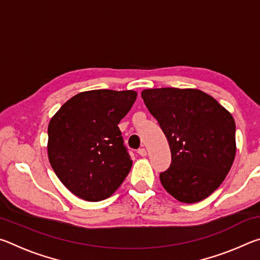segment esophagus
Instances as JSON below:
<instances>
[{
	"label": "esophagus",
	"mask_w": 260,
	"mask_h": 260,
	"mask_svg": "<svg viewBox=\"0 0 260 260\" xmlns=\"http://www.w3.org/2000/svg\"><path fill=\"white\" fill-rule=\"evenodd\" d=\"M138 153L140 156H142V157H144V156H147V150L144 148H141V149H139V151H138Z\"/></svg>",
	"instance_id": "esophagus-1"
}]
</instances>
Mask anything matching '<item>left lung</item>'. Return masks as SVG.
<instances>
[{
    "mask_svg": "<svg viewBox=\"0 0 260 260\" xmlns=\"http://www.w3.org/2000/svg\"><path fill=\"white\" fill-rule=\"evenodd\" d=\"M141 96L170 144L172 162L159 174L162 187L182 203L203 201L234 161V118L212 96L193 88L144 89Z\"/></svg>",
    "mask_w": 260,
    "mask_h": 260,
    "instance_id": "8db88e82",
    "label": "left lung"
}]
</instances>
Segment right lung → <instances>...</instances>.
Here are the masks:
<instances>
[{
    "mask_svg": "<svg viewBox=\"0 0 260 260\" xmlns=\"http://www.w3.org/2000/svg\"><path fill=\"white\" fill-rule=\"evenodd\" d=\"M134 90L82 91L65 102L48 126V158L60 182L88 202L120 187L132 159L118 127L134 104Z\"/></svg>",
    "mask_w": 260,
    "mask_h": 260,
    "instance_id": "add662e5",
    "label": "right lung"
}]
</instances>
